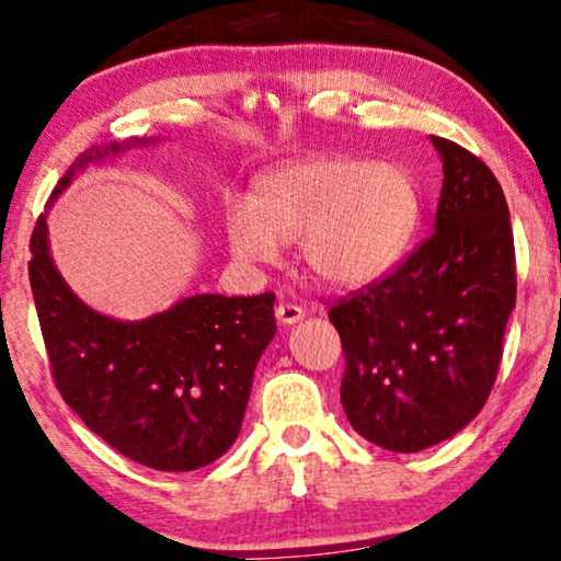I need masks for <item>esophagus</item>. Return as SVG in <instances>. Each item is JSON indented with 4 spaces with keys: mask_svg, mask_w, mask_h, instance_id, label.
I'll list each match as a JSON object with an SVG mask.
<instances>
[{
    "mask_svg": "<svg viewBox=\"0 0 561 561\" xmlns=\"http://www.w3.org/2000/svg\"><path fill=\"white\" fill-rule=\"evenodd\" d=\"M274 314H277L282 324H297L299 319L305 317V309H301L299 305H289V301H282V305H277V309H274Z\"/></svg>",
    "mask_w": 561,
    "mask_h": 561,
    "instance_id": "1",
    "label": "esophagus"
}]
</instances>
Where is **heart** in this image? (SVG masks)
Returning <instances> with one entry per match:
<instances>
[{
    "label": "heart",
    "mask_w": 561,
    "mask_h": 561,
    "mask_svg": "<svg viewBox=\"0 0 561 561\" xmlns=\"http://www.w3.org/2000/svg\"><path fill=\"white\" fill-rule=\"evenodd\" d=\"M420 221V192L397 164L322 157L256 182L249 207L227 215L232 252L270 262L299 242L307 272L329 287H357L392 266Z\"/></svg>",
    "instance_id": "obj_1"
}]
</instances>
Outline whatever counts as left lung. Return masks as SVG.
Here are the masks:
<instances>
[{
  "label": "left lung",
  "instance_id": "1",
  "mask_svg": "<svg viewBox=\"0 0 561 561\" xmlns=\"http://www.w3.org/2000/svg\"><path fill=\"white\" fill-rule=\"evenodd\" d=\"M444 162L434 232L392 272L334 299L342 404L364 439L420 451L482 412L517 301L510 209L482 159L432 137Z\"/></svg>",
  "mask_w": 561,
  "mask_h": 561
}]
</instances>
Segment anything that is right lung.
Returning <instances> with one entry per match:
<instances>
[{"label":"right lung","instance_id":"add662e5","mask_svg":"<svg viewBox=\"0 0 561 561\" xmlns=\"http://www.w3.org/2000/svg\"><path fill=\"white\" fill-rule=\"evenodd\" d=\"M72 174L69 167L47 207ZM30 252L51 377L89 430L159 472H192L225 455L242 430L256 362L277 332L272 291L197 295L141 322H117L89 309L59 277L44 215Z\"/></svg>","mask_w":561,"mask_h":561}]
</instances>
